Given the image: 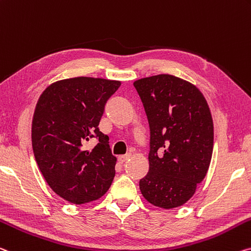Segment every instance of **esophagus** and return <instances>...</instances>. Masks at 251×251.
I'll return each mask as SVG.
<instances>
[{"instance_id": "obj_1", "label": "esophagus", "mask_w": 251, "mask_h": 251, "mask_svg": "<svg viewBox=\"0 0 251 251\" xmlns=\"http://www.w3.org/2000/svg\"><path fill=\"white\" fill-rule=\"evenodd\" d=\"M130 157V154H125V155H119L118 156V162L119 163H124L126 162L128 158Z\"/></svg>"}]
</instances>
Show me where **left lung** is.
Listing matches in <instances>:
<instances>
[{"label":"left lung","instance_id":"8db88e82","mask_svg":"<svg viewBox=\"0 0 251 251\" xmlns=\"http://www.w3.org/2000/svg\"><path fill=\"white\" fill-rule=\"evenodd\" d=\"M151 130L150 170L140 189L151 204L183 205L208 172L213 151V121L203 94L172 75L134 81ZM160 149L163 153L157 154Z\"/></svg>","mask_w":251,"mask_h":251}]
</instances>
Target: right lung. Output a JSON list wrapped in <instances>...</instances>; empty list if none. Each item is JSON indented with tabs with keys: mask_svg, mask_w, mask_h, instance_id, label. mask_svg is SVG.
Instances as JSON below:
<instances>
[{
	"mask_svg": "<svg viewBox=\"0 0 251 251\" xmlns=\"http://www.w3.org/2000/svg\"><path fill=\"white\" fill-rule=\"evenodd\" d=\"M121 83L93 77L62 79L38 99L31 128L35 161L48 185L70 203L97 200L114 180L117 158L98 125L106 101ZM95 136L99 144L86 151L83 144Z\"/></svg>",
	"mask_w": 251,
	"mask_h": 251,
	"instance_id": "right-lung-1",
	"label": "right lung"
}]
</instances>
